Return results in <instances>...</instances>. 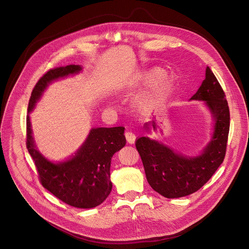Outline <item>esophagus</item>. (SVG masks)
Here are the masks:
<instances>
[{
    "mask_svg": "<svg viewBox=\"0 0 249 249\" xmlns=\"http://www.w3.org/2000/svg\"><path fill=\"white\" fill-rule=\"evenodd\" d=\"M125 138H126L127 142L130 143V144H134L135 141H136V135L131 131H127L125 133Z\"/></svg>",
    "mask_w": 249,
    "mask_h": 249,
    "instance_id": "obj_1",
    "label": "esophagus"
}]
</instances>
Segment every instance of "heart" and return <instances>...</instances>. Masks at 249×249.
<instances>
[{
    "instance_id": "heart-1",
    "label": "heart",
    "mask_w": 249,
    "mask_h": 249,
    "mask_svg": "<svg viewBox=\"0 0 249 249\" xmlns=\"http://www.w3.org/2000/svg\"><path fill=\"white\" fill-rule=\"evenodd\" d=\"M161 75H162L161 69H155L146 75L145 77L146 82L154 83L156 82V83L152 86L150 90H148L138 98V104L141 107L152 108L157 104H159L163 99L164 94L170 86L171 79H170V76L167 74L163 75V77L161 79L160 76ZM158 80L159 82L157 81Z\"/></svg>"
}]
</instances>
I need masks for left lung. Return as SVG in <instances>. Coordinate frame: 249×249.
<instances>
[{
    "mask_svg": "<svg viewBox=\"0 0 249 249\" xmlns=\"http://www.w3.org/2000/svg\"><path fill=\"white\" fill-rule=\"evenodd\" d=\"M191 100L205 101L215 119L212 139L199 156H182L146 137L138 138L136 142L149 184L168 198L185 196L200 189L222 163L226 153L229 107L225 93L209 67L205 71V79ZM144 128L149 131V124L145 123Z\"/></svg>",
    "mask_w": 249,
    "mask_h": 249,
    "instance_id": "1",
    "label": "left lung"
}]
</instances>
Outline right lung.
<instances>
[{
  "label": "right lung",
  "mask_w": 249,
  "mask_h": 249,
  "mask_svg": "<svg viewBox=\"0 0 249 249\" xmlns=\"http://www.w3.org/2000/svg\"><path fill=\"white\" fill-rule=\"evenodd\" d=\"M79 65L52 69L36 83L29 99L28 113L52 81L77 73ZM124 127L91 129L81 148L67 161L53 163L36 149L29 115L27 116V148L37 168L42 185L65 203L77 208L101 204L112 188L110 167L113 154L126 144Z\"/></svg>",
  "instance_id": "1"
}]
</instances>
